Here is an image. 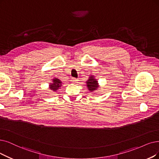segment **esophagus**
Returning a JSON list of instances; mask_svg holds the SVG:
<instances>
[{
	"mask_svg": "<svg viewBox=\"0 0 159 159\" xmlns=\"http://www.w3.org/2000/svg\"><path fill=\"white\" fill-rule=\"evenodd\" d=\"M78 79H76L75 78H71V81L73 82V83H76V82L78 81Z\"/></svg>",
	"mask_w": 159,
	"mask_h": 159,
	"instance_id": "obj_1",
	"label": "esophagus"
}]
</instances>
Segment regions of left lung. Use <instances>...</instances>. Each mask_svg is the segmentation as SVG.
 <instances>
[{"label": "left lung", "mask_w": 159, "mask_h": 159, "mask_svg": "<svg viewBox=\"0 0 159 159\" xmlns=\"http://www.w3.org/2000/svg\"><path fill=\"white\" fill-rule=\"evenodd\" d=\"M87 86L88 87V89L91 92H93L98 89L99 87L98 81L94 78V75H91L89 80L86 81Z\"/></svg>", "instance_id": "1"}]
</instances>
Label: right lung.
<instances>
[{"label":"right lung","mask_w":159,"mask_h":159,"mask_svg":"<svg viewBox=\"0 0 159 159\" xmlns=\"http://www.w3.org/2000/svg\"><path fill=\"white\" fill-rule=\"evenodd\" d=\"M62 82L57 78H54L53 80V83H50L49 89L53 91L56 92L61 87Z\"/></svg>","instance_id":"right-lung-1"}]
</instances>
